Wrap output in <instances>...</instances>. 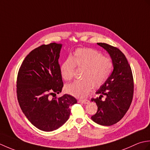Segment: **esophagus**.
I'll return each mask as SVG.
<instances>
[{
  "mask_svg": "<svg viewBox=\"0 0 150 150\" xmlns=\"http://www.w3.org/2000/svg\"><path fill=\"white\" fill-rule=\"evenodd\" d=\"M89 101L88 100L86 99H84V100H78V103H82V104H88L89 103Z\"/></svg>",
  "mask_w": 150,
  "mask_h": 150,
  "instance_id": "obj_1",
  "label": "esophagus"
}]
</instances>
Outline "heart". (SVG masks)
I'll use <instances>...</instances> for the list:
<instances>
[{
  "label": "heart",
  "instance_id": "heart-1",
  "mask_svg": "<svg viewBox=\"0 0 150 150\" xmlns=\"http://www.w3.org/2000/svg\"><path fill=\"white\" fill-rule=\"evenodd\" d=\"M75 67L83 69L82 80L66 84L65 90L73 96L82 98L90 93L93 86L98 88L108 81L113 71V62L98 51L84 47L76 50L71 57L61 64L60 71L64 80H71Z\"/></svg>",
  "mask_w": 150,
  "mask_h": 150
}]
</instances>
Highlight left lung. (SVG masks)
Segmentation results:
<instances>
[{
    "instance_id": "8db88e82",
    "label": "left lung",
    "mask_w": 150,
    "mask_h": 150,
    "mask_svg": "<svg viewBox=\"0 0 150 150\" xmlns=\"http://www.w3.org/2000/svg\"><path fill=\"white\" fill-rule=\"evenodd\" d=\"M97 44L110 54L113 70L108 81L96 91L100 97L91 98L98 108L91 119L102 126H111L122 119L131 105L134 87L133 74L125 55L119 49L106 43ZM104 96L105 99L103 100Z\"/></svg>"
}]
</instances>
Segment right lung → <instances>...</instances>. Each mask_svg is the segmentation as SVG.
I'll return each mask as SVG.
<instances>
[{
	"label": "right lung",
	"instance_id": "add662e5",
	"mask_svg": "<svg viewBox=\"0 0 150 150\" xmlns=\"http://www.w3.org/2000/svg\"><path fill=\"white\" fill-rule=\"evenodd\" d=\"M61 47V44L53 42L34 49L24 59L18 72V104L30 122L44 132L62 126L69 119L70 108L77 103L70 95L56 97L63 87L59 64Z\"/></svg>",
	"mask_w": 150,
	"mask_h": 150
}]
</instances>
